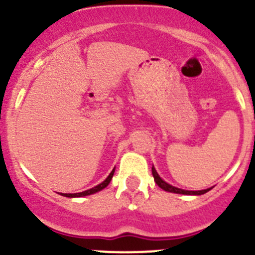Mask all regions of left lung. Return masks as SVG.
Returning a JSON list of instances; mask_svg holds the SVG:
<instances>
[{"label":"left lung","mask_w":255,"mask_h":255,"mask_svg":"<svg viewBox=\"0 0 255 255\" xmlns=\"http://www.w3.org/2000/svg\"><path fill=\"white\" fill-rule=\"evenodd\" d=\"M151 174L154 176V181L156 182L159 187H161L163 190L169 192H174V194H182V195H202V194H206L210 189L207 190H200V191H189V190H181V189H177L175 186H171L169 185L168 182H165L164 180H161V177L158 175V173L155 171V169L151 168Z\"/></svg>","instance_id":"obj_1"}]
</instances>
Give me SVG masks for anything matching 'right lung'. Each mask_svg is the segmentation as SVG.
<instances>
[{
    "mask_svg": "<svg viewBox=\"0 0 255 255\" xmlns=\"http://www.w3.org/2000/svg\"><path fill=\"white\" fill-rule=\"evenodd\" d=\"M113 174H115V169H113V170L111 171V174L107 176V179L105 180L104 182H101L100 185H97V186L92 187V189H90V190H86V191L78 192V194H63V196H65V197H82V196H87V195H92V194H95V192H97V191H101L102 189H105V187H106L107 185L110 184V181H111V179L113 176Z\"/></svg>",
    "mask_w": 255,
    "mask_h": 255,
    "instance_id": "right-lung-1",
    "label": "right lung"
}]
</instances>
